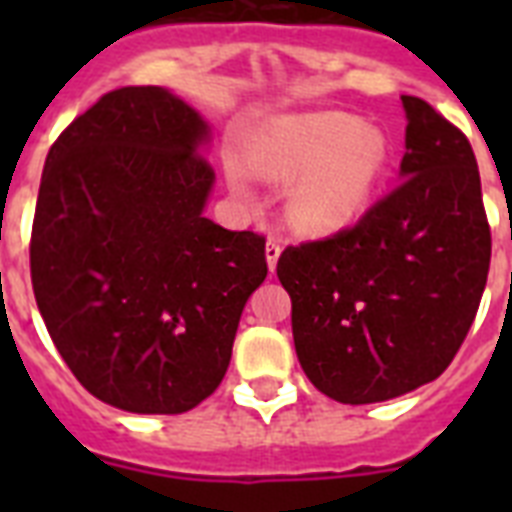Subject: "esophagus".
<instances>
[{
    "label": "esophagus",
    "instance_id": "34e87169",
    "mask_svg": "<svg viewBox=\"0 0 512 512\" xmlns=\"http://www.w3.org/2000/svg\"><path fill=\"white\" fill-rule=\"evenodd\" d=\"M279 255H281V244H279V241L268 239V244H265V260H268V268H271V271H276Z\"/></svg>",
    "mask_w": 512,
    "mask_h": 512
}]
</instances>
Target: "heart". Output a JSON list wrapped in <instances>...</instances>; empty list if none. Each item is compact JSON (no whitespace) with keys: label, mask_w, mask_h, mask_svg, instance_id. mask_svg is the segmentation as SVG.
I'll use <instances>...</instances> for the list:
<instances>
[{"label":"heart","mask_w":512,"mask_h":512,"mask_svg":"<svg viewBox=\"0 0 512 512\" xmlns=\"http://www.w3.org/2000/svg\"><path fill=\"white\" fill-rule=\"evenodd\" d=\"M388 159L390 146L380 130L335 111L279 116L263 124L247 148L252 170L289 183L284 217L311 236L356 223L372 204ZM225 175L233 191L249 193L252 175L239 156H228Z\"/></svg>","instance_id":"b5f03b06"}]
</instances>
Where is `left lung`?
Instances as JSON below:
<instances>
[{
    "label": "left lung",
    "mask_w": 512,
    "mask_h": 512,
    "mask_svg": "<svg viewBox=\"0 0 512 512\" xmlns=\"http://www.w3.org/2000/svg\"><path fill=\"white\" fill-rule=\"evenodd\" d=\"M401 183L353 228L281 252L308 380L340 404H377L436 380L484 295L492 231L468 138L401 95Z\"/></svg>",
    "instance_id": "1"
}]
</instances>
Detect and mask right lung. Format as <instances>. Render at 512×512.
<instances>
[{"mask_svg":"<svg viewBox=\"0 0 512 512\" xmlns=\"http://www.w3.org/2000/svg\"><path fill=\"white\" fill-rule=\"evenodd\" d=\"M209 127L164 87L106 92L52 143L31 284L74 377L106 404L180 414L231 364L265 239L204 217Z\"/></svg>","mask_w":512,"mask_h":512,"instance_id":"right-lung-1","label":"right lung"}]
</instances>
